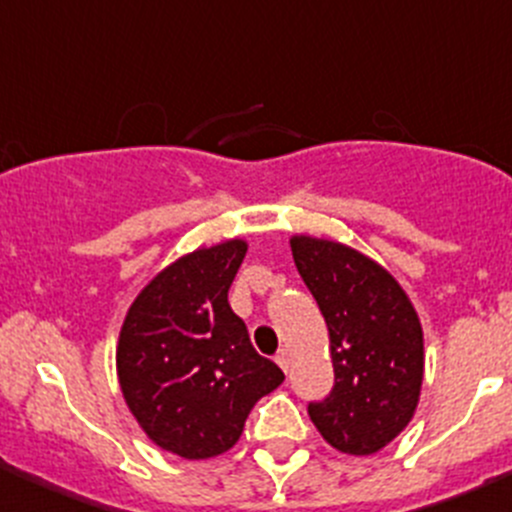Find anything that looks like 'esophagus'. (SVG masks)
<instances>
[{"label":"esophagus","instance_id":"esophagus-1","mask_svg":"<svg viewBox=\"0 0 512 512\" xmlns=\"http://www.w3.org/2000/svg\"><path fill=\"white\" fill-rule=\"evenodd\" d=\"M275 361L282 366V371H287L289 369V352H287V349H280V352H277V356H275Z\"/></svg>","mask_w":512,"mask_h":512}]
</instances>
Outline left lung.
<instances>
[{
  "label": "left lung",
  "mask_w": 512,
  "mask_h": 512,
  "mask_svg": "<svg viewBox=\"0 0 512 512\" xmlns=\"http://www.w3.org/2000/svg\"><path fill=\"white\" fill-rule=\"evenodd\" d=\"M299 277L329 329L334 386L307 411L324 441L369 456L414 416L423 381V332L409 297L381 265L347 245L292 237Z\"/></svg>",
  "instance_id": "8db88e82"
}]
</instances>
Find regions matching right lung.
<instances>
[{"instance_id":"right-lung-1","label":"right lung","mask_w":512,"mask_h":512,"mask_svg":"<svg viewBox=\"0 0 512 512\" xmlns=\"http://www.w3.org/2000/svg\"><path fill=\"white\" fill-rule=\"evenodd\" d=\"M245 252V242L227 240L165 267L131 304L118 339L128 409L156 446L188 461L230 451L255 401L285 381L227 302Z\"/></svg>"}]
</instances>
